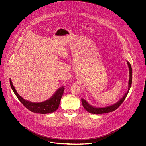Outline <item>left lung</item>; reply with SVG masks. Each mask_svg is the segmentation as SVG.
I'll return each mask as SVG.
<instances>
[{
	"label": "left lung",
	"mask_w": 146,
	"mask_h": 146,
	"mask_svg": "<svg viewBox=\"0 0 146 146\" xmlns=\"http://www.w3.org/2000/svg\"><path fill=\"white\" fill-rule=\"evenodd\" d=\"M128 67H129V79L128 82V87H127V90L124 94L123 96L121 97L118 102L114 104L110 105V106H107L105 107H94L92 105H91L90 104H89L87 101L85 99L82 98V103L83 104L84 108L85 109V110L89 113H91V114H104V113H107L109 112H111V111H114L116 110L118 107L121 105V104L124 102L125 98L126 97L130 89L131 84H132V68L131 66L130 63L128 61H126Z\"/></svg>",
	"instance_id": "obj_1"
}]
</instances>
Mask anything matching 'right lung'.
<instances>
[{"label":"right lung","mask_w":146,"mask_h":146,"mask_svg":"<svg viewBox=\"0 0 146 146\" xmlns=\"http://www.w3.org/2000/svg\"><path fill=\"white\" fill-rule=\"evenodd\" d=\"M10 84L15 94L26 108L30 111L42 114L52 113L58 109L64 90V87L61 86L56 91L53 95L48 100L41 102H33L23 98V97L19 95L15 89L10 78Z\"/></svg>","instance_id":"right-lung-1"}]
</instances>
